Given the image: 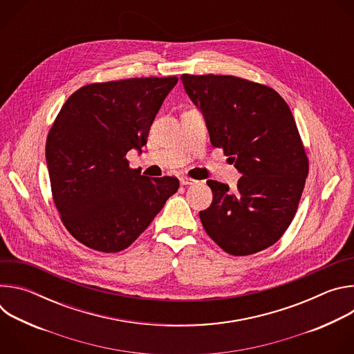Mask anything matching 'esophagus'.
Wrapping results in <instances>:
<instances>
[{"label": "esophagus", "mask_w": 354, "mask_h": 354, "mask_svg": "<svg viewBox=\"0 0 354 354\" xmlns=\"http://www.w3.org/2000/svg\"><path fill=\"white\" fill-rule=\"evenodd\" d=\"M179 180H180V185H183V186H189V185H196L197 183V180H194L192 178H187V176H182Z\"/></svg>", "instance_id": "obj_1"}]
</instances>
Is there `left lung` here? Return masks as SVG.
Returning a JSON list of instances; mask_svg holds the SVG:
<instances>
[{
    "instance_id": "8db88e82",
    "label": "left lung",
    "mask_w": 354,
    "mask_h": 354,
    "mask_svg": "<svg viewBox=\"0 0 354 354\" xmlns=\"http://www.w3.org/2000/svg\"><path fill=\"white\" fill-rule=\"evenodd\" d=\"M214 147L241 172L236 190L213 192L200 220L227 254L246 257L276 243L291 224L308 176V158L286 100L272 88L232 75L180 77Z\"/></svg>"
}]
</instances>
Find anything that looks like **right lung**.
<instances>
[{
  "label": "right lung",
  "instance_id": "1",
  "mask_svg": "<svg viewBox=\"0 0 354 354\" xmlns=\"http://www.w3.org/2000/svg\"><path fill=\"white\" fill-rule=\"evenodd\" d=\"M176 77L89 84L63 105L46 141L55 205L68 232L112 254L130 246L176 193L172 176L148 178L129 167L141 153Z\"/></svg>",
  "mask_w": 354,
  "mask_h": 354
}]
</instances>
